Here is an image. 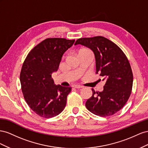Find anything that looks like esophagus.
Instances as JSON below:
<instances>
[{"label": "esophagus", "instance_id": "obj_1", "mask_svg": "<svg viewBox=\"0 0 148 148\" xmlns=\"http://www.w3.org/2000/svg\"><path fill=\"white\" fill-rule=\"evenodd\" d=\"M73 87L75 88H82L83 86H81V85H78V84H76V85H74L73 86Z\"/></svg>", "mask_w": 148, "mask_h": 148}]
</instances>
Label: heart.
Instances as JSON below:
<instances>
[{
    "label": "heart",
    "mask_w": 148,
    "mask_h": 148,
    "mask_svg": "<svg viewBox=\"0 0 148 148\" xmlns=\"http://www.w3.org/2000/svg\"><path fill=\"white\" fill-rule=\"evenodd\" d=\"M84 50H88L87 49H86V48H82V49H80V51L79 52H81V51H84Z\"/></svg>",
    "instance_id": "1"
}]
</instances>
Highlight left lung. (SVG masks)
<instances>
[{
    "mask_svg": "<svg viewBox=\"0 0 148 148\" xmlns=\"http://www.w3.org/2000/svg\"><path fill=\"white\" fill-rule=\"evenodd\" d=\"M78 44L93 51L96 74L105 82L102 92L92 88V95L86 106L96 115H113L123 107L132 93L133 75L128 58L115 43L102 36L79 38L74 45Z\"/></svg>",
    "mask_w": 148,
    "mask_h": 148,
    "instance_id": "8db88e82",
    "label": "left lung"
}]
</instances>
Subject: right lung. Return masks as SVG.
Returning <instances> with one entry per match:
<instances>
[{
  "label": "right lung",
  "mask_w": 148,
  "mask_h": 148,
  "mask_svg": "<svg viewBox=\"0 0 148 148\" xmlns=\"http://www.w3.org/2000/svg\"><path fill=\"white\" fill-rule=\"evenodd\" d=\"M75 40L48 38L29 52L20 74L24 99L38 115L49 119L59 115L65 108L71 87L54 84L51 74L57 71L63 54Z\"/></svg>",
  "instance_id": "obj_1"
}]
</instances>
